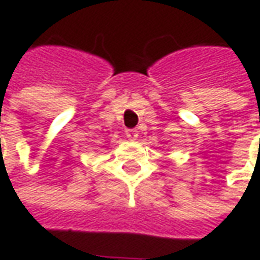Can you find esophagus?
<instances>
[{"mask_svg": "<svg viewBox=\"0 0 260 260\" xmlns=\"http://www.w3.org/2000/svg\"><path fill=\"white\" fill-rule=\"evenodd\" d=\"M125 134H126V137L129 138L131 141H135V140L138 138V131L137 129H126L125 131Z\"/></svg>", "mask_w": 260, "mask_h": 260, "instance_id": "obj_1", "label": "esophagus"}]
</instances>
